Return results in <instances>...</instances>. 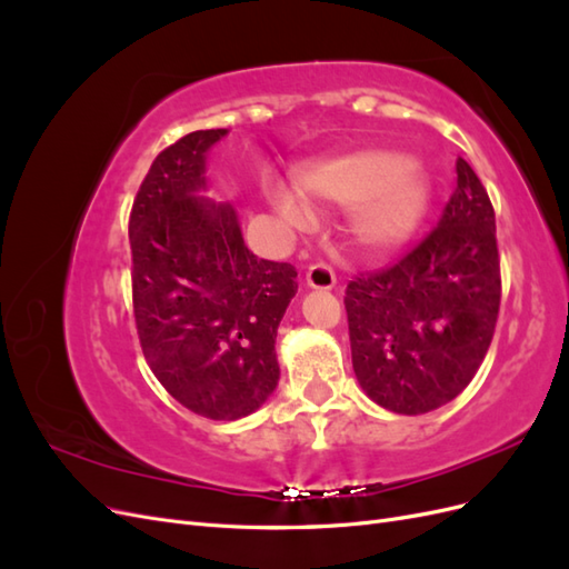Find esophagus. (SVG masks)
Masks as SVG:
<instances>
[{
	"label": "esophagus",
	"instance_id": "esophagus-1",
	"mask_svg": "<svg viewBox=\"0 0 569 569\" xmlns=\"http://www.w3.org/2000/svg\"><path fill=\"white\" fill-rule=\"evenodd\" d=\"M306 284L311 287V289L327 291V289H332L337 284V274H335V270L330 266L316 263V266L308 268V272H306Z\"/></svg>",
	"mask_w": 569,
	"mask_h": 569
}]
</instances>
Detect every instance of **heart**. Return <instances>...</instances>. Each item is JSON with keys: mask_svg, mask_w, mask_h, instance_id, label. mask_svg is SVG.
<instances>
[{"mask_svg": "<svg viewBox=\"0 0 569 569\" xmlns=\"http://www.w3.org/2000/svg\"><path fill=\"white\" fill-rule=\"evenodd\" d=\"M299 189L306 202L284 187L270 192L287 226L311 222L308 203L351 209V244L370 256L401 249L420 230L432 203L427 170L389 149H363L306 166L299 170Z\"/></svg>", "mask_w": 569, "mask_h": 569, "instance_id": "1", "label": "heart"}]
</instances>
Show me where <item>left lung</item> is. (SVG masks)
Returning a JSON list of instances; mask_svg holds the SVG:
<instances>
[{
  "instance_id": "8db88e82",
  "label": "left lung",
  "mask_w": 569,
  "mask_h": 569,
  "mask_svg": "<svg viewBox=\"0 0 569 569\" xmlns=\"http://www.w3.org/2000/svg\"><path fill=\"white\" fill-rule=\"evenodd\" d=\"M439 226L399 263L347 287L358 385L399 416H422L472 382L501 306L496 218L465 159Z\"/></svg>"
}]
</instances>
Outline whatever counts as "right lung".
<instances>
[{"label":"right lung","instance_id":"add662e5","mask_svg":"<svg viewBox=\"0 0 569 569\" xmlns=\"http://www.w3.org/2000/svg\"><path fill=\"white\" fill-rule=\"evenodd\" d=\"M226 128L197 130L161 151L130 213L132 303L147 363L178 403L239 420L278 387L280 320L297 270L253 256L232 203L206 182V151Z\"/></svg>","mask_w":569,"mask_h":569}]
</instances>
